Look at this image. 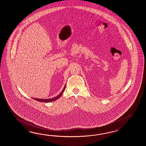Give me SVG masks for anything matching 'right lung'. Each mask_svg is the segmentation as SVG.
Wrapping results in <instances>:
<instances>
[{"label":"right lung","instance_id":"right-lung-1","mask_svg":"<svg viewBox=\"0 0 146 146\" xmlns=\"http://www.w3.org/2000/svg\"><path fill=\"white\" fill-rule=\"evenodd\" d=\"M65 88L66 84L65 85V87L64 88L62 92L60 93L58 96H56V97H54V98H51V99H36V98H33V99L35 100H36L37 101H39V102H43L45 103L50 102H52V101H55L56 100L59 99L60 96H61L62 95L64 91L65 90Z\"/></svg>","mask_w":146,"mask_h":146}]
</instances>
